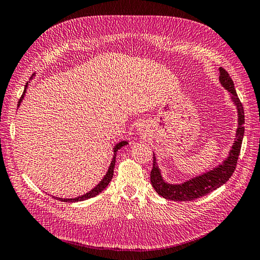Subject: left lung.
I'll return each instance as SVG.
<instances>
[{
	"label": "left lung",
	"mask_w": 260,
	"mask_h": 260,
	"mask_svg": "<svg viewBox=\"0 0 260 260\" xmlns=\"http://www.w3.org/2000/svg\"><path fill=\"white\" fill-rule=\"evenodd\" d=\"M219 82L221 86L231 93V100L237 108L238 115V127L236 129V136H235V142L233 143L231 150H229V154L226 159L222 160L221 164L216 166L213 170L203 173L202 175H198V176L192 177L180 184L167 183L162 178L161 172L157 165V159H156V156L154 154L153 170L150 172V183H152V186L154 187L156 192L161 197L176 202L194 201V199L207 195L210 191L224 185L231 178L235 168H236L245 132L244 107L238 99L236 89H235L234 86V82L229 74L224 69L219 68Z\"/></svg>",
	"instance_id": "obj_1"
}]
</instances>
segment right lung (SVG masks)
Returning <instances> with one entry per match:
<instances>
[{
	"label": "right lung",
	"mask_w": 260,
	"mask_h": 260,
	"mask_svg": "<svg viewBox=\"0 0 260 260\" xmlns=\"http://www.w3.org/2000/svg\"><path fill=\"white\" fill-rule=\"evenodd\" d=\"M34 75H35V74H33V75L31 76V78H29V81L33 80ZM29 81L25 84V87H24V92H23V94H22V96H21V99H20V101H19V104H17V107H20V105L22 104V102H23V100H24V96H25V93H26V89H27V87H28ZM127 144H128V143L126 142V141H122V142L117 143V144L115 145V146H114V148H113L114 155H113V159H112V161H111V165H110V167H108V170H107V172H106V174H105V176L103 177V179L101 180V182H100L98 185H96V186L94 187L93 189H90L88 192H86V194L81 195V196L75 197V198H61V197H55V198L58 199V201L65 202V203H75V202L86 201V199H89V198H93V197H95V196H98V195L100 194V192H102L103 190H104V189L106 188L107 185L110 184V182H111L112 178H113L114 167H115V161H116V153L118 152V149H120L123 146H125V145H127ZM53 197H54V196H53Z\"/></svg>",
	"instance_id": "add662e5"
}]
</instances>
